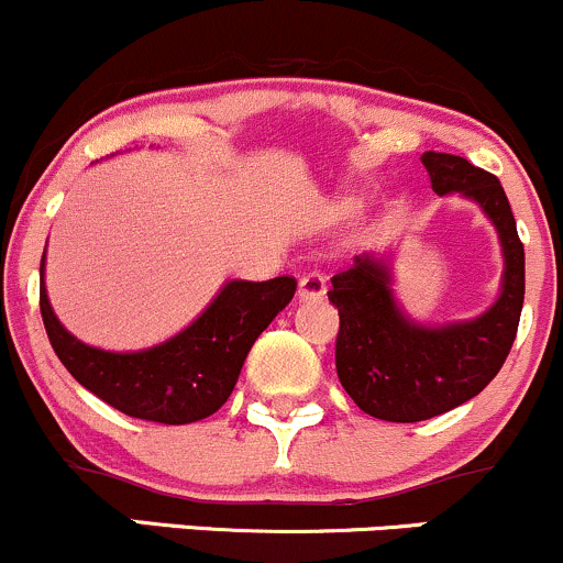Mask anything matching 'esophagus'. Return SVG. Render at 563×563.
Here are the masks:
<instances>
[{
	"label": "esophagus",
	"instance_id": "esophagus-1",
	"mask_svg": "<svg viewBox=\"0 0 563 563\" xmlns=\"http://www.w3.org/2000/svg\"><path fill=\"white\" fill-rule=\"evenodd\" d=\"M327 292V279L319 274V271H311V274H306L298 284V298L300 300H319L324 298Z\"/></svg>",
	"mask_w": 563,
	"mask_h": 563
}]
</instances>
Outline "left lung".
I'll use <instances>...</instances> for the list:
<instances>
[{"instance_id": "8db88e82", "label": "left lung", "mask_w": 563, "mask_h": 563, "mask_svg": "<svg viewBox=\"0 0 563 563\" xmlns=\"http://www.w3.org/2000/svg\"><path fill=\"white\" fill-rule=\"evenodd\" d=\"M422 164L439 197L463 194L492 220L505 257L503 289L476 319L426 327L399 308L380 257L358 255L332 276L338 377L358 409L388 422L431 420L482 394L508 358L523 306V244L500 180L463 156L426 151Z\"/></svg>"}]
</instances>
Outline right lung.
I'll return each mask as SVG.
<instances>
[{"instance_id":"obj_1","label":"right lung","mask_w":563,"mask_h":563,"mask_svg":"<svg viewBox=\"0 0 563 563\" xmlns=\"http://www.w3.org/2000/svg\"><path fill=\"white\" fill-rule=\"evenodd\" d=\"M295 289L292 276L233 279L175 338L154 349L113 353L81 343L60 324L44 289V255L40 265L44 330L74 380L119 412L164 426L205 420L229 401L252 343L292 300Z\"/></svg>"}]
</instances>
